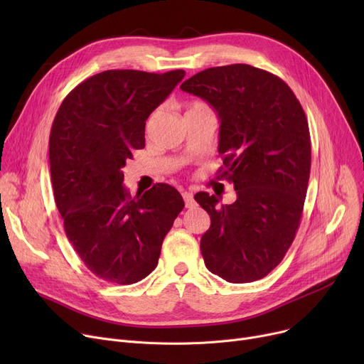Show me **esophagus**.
I'll use <instances>...</instances> for the list:
<instances>
[{
  "label": "esophagus",
  "mask_w": 364,
  "mask_h": 364,
  "mask_svg": "<svg viewBox=\"0 0 364 364\" xmlns=\"http://www.w3.org/2000/svg\"><path fill=\"white\" fill-rule=\"evenodd\" d=\"M183 199L186 202V208H192L195 205V199H193V193L192 192H183Z\"/></svg>",
  "instance_id": "1"
}]
</instances>
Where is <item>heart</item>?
Instances as JSON below:
<instances>
[{
	"instance_id": "obj_1",
	"label": "heart",
	"mask_w": 364,
	"mask_h": 364,
	"mask_svg": "<svg viewBox=\"0 0 364 364\" xmlns=\"http://www.w3.org/2000/svg\"><path fill=\"white\" fill-rule=\"evenodd\" d=\"M199 107H205V106H203V105H200V103H196V105H193L192 107H190L188 110H192V109H199Z\"/></svg>"
}]
</instances>
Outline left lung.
Returning <instances> with one entry per match:
<instances>
[{"mask_svg":"<svg viewBox=\"0 0 364 364\" xmlns=\"http://www.w3.org/2000/svg\"><path fill=\"white\" fill-rule=\"evenodd\" d=\"M180 88L218 113L220 172L237 195L232 205L195 195L211 217L200 239L206 269L230 283L259 280L280 264L299 227L311 168L307 117L288 84L250 65L205 69Z\"/></svg>","mask_w":364,"mask_h":364,"instance_id":"8db88e82","label":"left lung"}]
</instances>
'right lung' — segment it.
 I'll use <instances>...</instances> for the list:
<instances>
[{"mask_svg": "<svg viewBox=\"0 0 364 364\" xmlns=\"http://www.w3.org/2000/svg\"><path fill=\"white\" fill-rule=\"evenodd\" d=\"M186 72L105 70L76 85L62 102L50 132L54 200L66 237L87 269L132 284L156 269L164 237L184 200L158 183L131 198L124 172L144 147V127Z\"/></svg>", "mask_w": 364, "mask_h": 364, "instance_id": "add662e5", "label": "right lung"}]
</instances>
